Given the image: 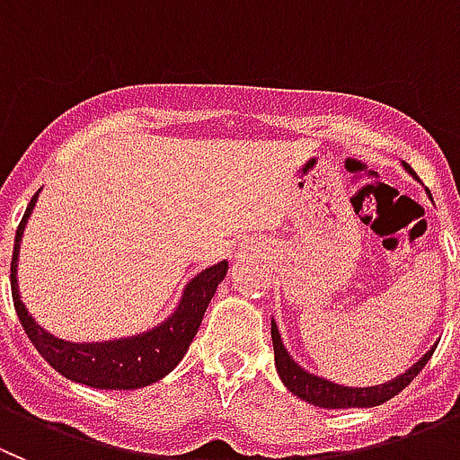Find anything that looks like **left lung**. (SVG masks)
<instances>
[{
    "instance_id": "8db88e82",
    "label": "left lung",
    "mask_w": 460,
    "mask_h": 460,
    "mask_svg": "<svg viewBox=\"0 0 460 460\" xmlns=\"http://www.w3.org/2000/svg\"><path fill=\"white\" fill-rule=\"evenodd\" d=\"M403 167L405 172L415 176L411 164L403 163ZM426 192H429V190H426ZM429 197H431V194H429ZM270 334L272 349H275L277 374H279L281 383L287 385V390L293 392L296 396H300L302 401H307V403L318 405V408H330V411H337V408H371V405H380L385 403V401H390L392 396H396L401 390H405V387L412 383V378L424 369L426 362L431 359L433 350H436L438 346L436 343V346H433L424 358H420V362L412 364L405 374L396 376V378L387 380V383L376 385V387H343V385H337L332 383V380L321 378V376H314L309 374V371L302 369L300 364L288 355L275 321H272L270 325Z\"/></svg>"
}]
</instances>
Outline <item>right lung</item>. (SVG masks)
<instances>
[{
	"mask_svg": "<svg viewBox=\"0 0 460 460\" xmlns=\"http://www.w3.org/2000/svg\"><path fill=\"white\" fill-rule=\"evenodd\" d=\"M36 199H39V192L31 197L22 215V222L15 231L13 261H11V293H13L15 312H18L27 337L34 343V349L61 376L75 380V383L96 387V390H137V387H146V385L164 378L183 359L185 350L190 349V343H192L194 334L201 325L206 307L210 305V297L215 296L220 281L225 279L226 270H229V263L220 261V263L206 268L194 277L185 287L179 307L173 309L172 316L160 323L158 328L128 339H114V341H64V339H57L55 334L40 328L34 316L27 312L24 302L20 300V240H22L24 225L34 210Z\"/></svg>",
	"mask_w": 460,
	"mask_h": 460,
	"instance_id": "obj_1",
	"label": "right lung"
}]
</instances>
